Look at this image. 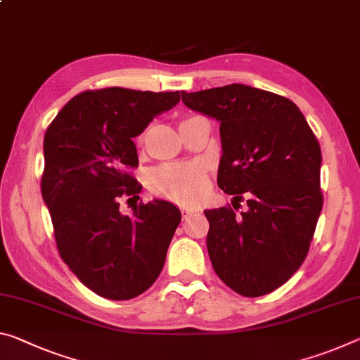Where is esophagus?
<instances>
[{
    "instance_id": "obj_1",
    "label": "esophagus",
    "mask_w": 360,
    "mask_h": 360,
    "mask_svg": "<svg viewBox=\"0 0 360 360\" xmlns=\"http://www.w3.org/2000/svg\"><path fill=\"white\" fill-rule=\"evenodd\" d=\"M181 213H182V218L187 219V216H191V214H193V213H197V210H193V208H182V210H181Z\"/></svg>"
}]
</instances>
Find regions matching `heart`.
<instances>
[{"label": "heart", "mask_w": 360, "mask_h": 360, "mask_svg": "<svg viewBox=\"0 0 360 360\" xmlns=\"http://www.w3.org/2000/svg\"><path fill=\"white\" fill-rule=\"evenodd\" d=\"M142 141V134L138 142ZM205 171L195 163L165 165L150 174V189L160 197L178 203H189L203 191Z\"/></svg>", "instance_id": "1"}]
</instances>
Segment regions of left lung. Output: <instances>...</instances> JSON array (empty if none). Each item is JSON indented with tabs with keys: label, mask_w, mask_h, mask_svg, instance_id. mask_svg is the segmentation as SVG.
Here are the masks:
<instances>
[{
	"label": "left lung",
	"mask_w": 360,
	"mask_h": 360,
	"mask_svg": "<svg viewBox=\"0 0 360 360\" xmlns=\"http://www.w3.org/2000/svg\"><path fill=\"white\" fill-rule=\"evenodd\" d=\"M182 102L219 122L218 186L233 208L248 207L205 210L213 269L238 295L271 293L309 250L323 203L321 146L296 104L269 91L233 83L182 91Z\"/></svg>",
	"instance_id": "obj_1"
}]
</instances>
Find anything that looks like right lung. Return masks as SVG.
I'll return each instance as SVG.
<instances>
[{
    "label": "right lung",
    "instance_id": "right-lung-1",
    "mask_svg": "<svg viewBox=\"0 0 360 360\" xmlns=\"http://www.w3.org/2000/svg\"><path fill=\"white\" fill-rule=\"evenodd\" d=\"M179 101V91H84L44 134L41 195L57 250L82 283L104 298H134L163 269L179 210L155 198L127 216L120 198H134L142 189L128 173L139 163L133 138Z\"/></svg>",
    "mask_w": 360,
    "mask_h": 360
}]
</instances>
